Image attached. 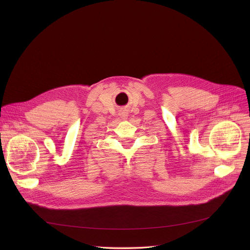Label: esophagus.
<instances>
[{"label": "esophagus", "instance_id": "1", "mask_svg": "<svg viewBox=\"0 0 250 250\" xmlns=\"http://www.w3.org/2000/svg\"><path fill=\"white\" fill-rule=\"evenodd\" d=\"M120 116H121V118H122V119H127L126 117H127V113L125 112V111H122V112H121L120 113Z\"/></svg>", "mask_w": 250, "mask_h": 250}]
</instances>
